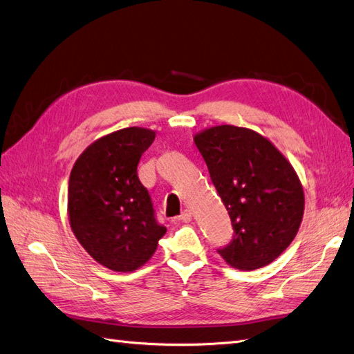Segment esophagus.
<instances>
[{
    "label": "esophagus",
    "instance_id": "34e87169",
    "mask_svg": "<svg viewBox=\"0 0 354 354\" xmlns=\"http://www.w3.org/2000/svg\"><path fill=\"white\" fill-rule=\"evenodd\" d=\"M178 219L183 221V222H191L192 221V212L191 210H183L182 214L178 216Z\"/></svg>",
    "mask_w": 354,
    "mask_h": 354
}]
</instances>
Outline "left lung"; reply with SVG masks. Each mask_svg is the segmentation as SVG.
Masks as SVG:
<instances>
[{
    "label": "left lung",
    "instance_id": "left-lung-1",
    "mask_svg": "<svg viewBox=\"0 0 354 354\" xmlns=\"http://www.w3.org/2000/svg\"><path fill=\"white\" fill-rule=\"evenodd\" d=\"M227 207L234 239L219 255L234 269L270 264L295 240L305 195L297 172L266 136L246 127L213 126L194 136Z\"/></svg>",
    "mask_w": 354,
    "mask_h": 354
}]
</instances>
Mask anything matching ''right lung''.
I'll use <instances>...</instances> for the list:
<instances>
[{"instance_id":"obj_1","label":"right lung","mask_w":354,"mask_h":354,"mask_svg":"<svg viewBox=\"0 0 354 354\" xmlns=\"http://www.w3.org/2000/svg\"><path fill=\"white\" fill-rule=\"evenodd\" d=\"M156 132L126 127L99 138L76 159L67 189L71 228L94 260L114 272H133L156 252L159 225L138 163Z\"/></svg>"}]
</instances>
